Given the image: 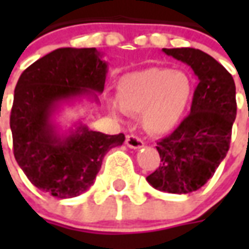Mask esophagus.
Masks as SVG:
<instances>
[{
  "instance_id": "esophagus-1",
  "label": "esophagus",
  "mask_w": 249,
  "mask_h": 249,
  "mask_svg": "<svg viewBox=\"0 0 249 249\" xmlns=\"http://www.w3.org/2000/svg\"><path fill=\"white\" fill-rule=\"evenodd\" d=\"M125 144L132 148V149H140L144 146V141L139 139L137 136H133V135H129L126 136V140H125Z\"/></svg>"
}]
</instances>
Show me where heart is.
<instances>
[{"instance_id":"heart-1","label":"heart","mask_w":249,"mask_h":249,"mask_svg":"<svg viewBox=\"0 0 249 249\" xmlns=\"http://www.w3.org/2000/svg\"><path fill=\"white\" fill-rule=\"evenodd\" d=\"M192 78L184 71L152 66L130 71L117 82V97L107 101L119 117L142 112V123L153 133H165L181 121L192 100Z\"/></svg>"}]
</instances>
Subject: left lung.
<instances>
[{
    "instance_id": "obj_1",
    "label": "left lung",
    "mask_w": 249,
    "mask_h": 249,
    "mask_svg": "<svg viewBox=\"0 0 249 249\" xmlns=\"http://www.w3.org/2000/svg\"><path fill=\"white\" fill-rule=\"evenodd\" d=\"M192 68L197 77L191 113L173 133L157 142L161 164L146 178L159 191L191 193L213 176L230 149L236 119V87L228 71L193 48L162 49Z\"/></svg>"
}]
</instances>
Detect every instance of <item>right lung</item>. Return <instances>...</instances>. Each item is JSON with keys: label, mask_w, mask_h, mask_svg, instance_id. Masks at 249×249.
<instances>
[{"label": "right lung", "mask_w": 249, "mask_h": 249, "mask_svg": "<svg viewBox=\"0 0 249 249\" xmlns=\"http://www.w3.org/2000/svg\"><path fill=\"white\" fill-rule=\"evenodd\" d=\"M108 64L96 48H60L26 68L14 89L10 129L14 157L35 187L57 198L76 197L94 183L104 156L125 136L78 124L60 133L53 114L62 103H98Z\"/></svg>", "instance_id": "1"}]
</instances>
